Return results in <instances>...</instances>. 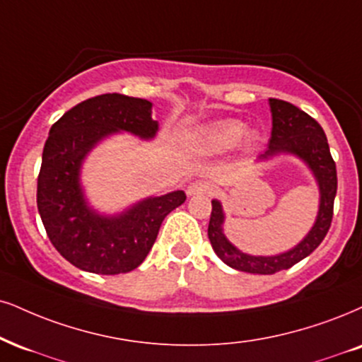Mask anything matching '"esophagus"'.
<instances>
[{
  "instance_id": "1",
  "label": "esophagus",
  "mask_w": 362,
  "mask_h": 362,
  "mask_svg": "<svg viewBox=\"0 0 362 362\" xmlns=\"http://www.w3.org/2000/svg\"><path fill=\"white\" fill-rule=\"evenodd\" d=\"M188 194L189 196H198V194H211L213 193V185L209 181L204 180H196L189 182L188 186Z\"/></svg>"
}]
</instances>
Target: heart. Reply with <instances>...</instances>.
I'll list each match as a JSON object with an SVG mask.
<instances>
[{"instance_id": "b5f03b06", "label": "heart", "mask_w": 362, "mask_h": 362, "mask_svg": "<svg viewBox=\"0 0 362 362\" xmlns=\"http://www.w3.org/2000/svg\"><path fill=\"white\" fill-rule=\"evenodd\" d=\"M243 132L245 126L240 120H221V122L213 124L211 127H208L203 132L199 144H202L204 151H209V153H221V151L233 147L236 142L242 139Z\"/></svg>"}]
</instances>
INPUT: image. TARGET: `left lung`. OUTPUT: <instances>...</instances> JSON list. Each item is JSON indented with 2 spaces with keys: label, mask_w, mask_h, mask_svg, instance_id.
Masks as SVG:
<instances>
[{
  "label": "left lung",
  "mask_w": 362,
  "mask_h": 362,
  "mask_svg": "<svg viewBox=\"0 0 362 362\" xmlns=\"http://www.w3.org/2000/svg\"><path fill=\"white\" fill-rule=\"evenodd\" d=\"M272 112V137L269 147L257 160H269L279 154L296 156L310 169L319 186V211L314 226L296 247L276 255L262 257L243 253L223 233L225 211L218 199L211 202V216L208 225V238L215 253L231 269L247 274L272 275L280 270H287L296 263L309 257L331 228L334 198L337 193V173L327 137L315 119L285 100L270 99Z\"/></svg>",
  "instance_id": "left-lung-1"
}]
</instances>
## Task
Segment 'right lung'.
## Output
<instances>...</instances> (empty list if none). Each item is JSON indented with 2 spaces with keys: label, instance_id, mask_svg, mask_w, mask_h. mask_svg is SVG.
<instances>
[{
  "label": "right lung",
  "instance_id": "1",
  "mask_svg": "<svg viewBox=\"0 0 362 362\" xmlns=\"http://www.w3.org/2000/svg\"><path fill=\"white\" fill-rule=\"evenodd\" d=\"M158 129L153 104L122 93L80 102L52 126L38 174V213L53 247L77 269L100 275L137 269L164 218L185 203V191H173L141 199L117 215H102L83 193V160L99 142L117 132L151 141Z\"/></svg>",
  "mask_w": 362,
  "mask_h": 362
}]
</instances>
